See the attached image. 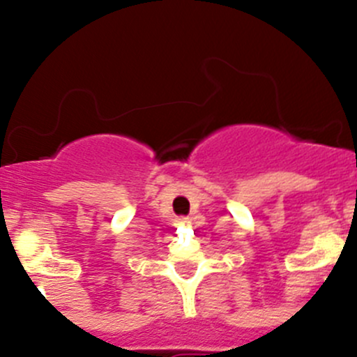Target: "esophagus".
<instances>
[{
  "label": "esophagus",
  "mask_w": 357,
  "mask_h": 357,
  "mask_svg": "<svg viewBox=\"0 0 357 357\" xmlns=\"http://www.w3.org/2000/svg\"><path fill=\"white\" fill-rule=\"evenodd\" d=\"M181 222H186V219H181Z\"/></svg>",
  "instance_id": "esophagus-1"
}]
</instances>
